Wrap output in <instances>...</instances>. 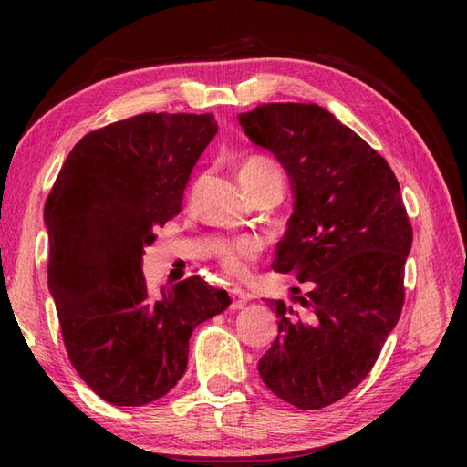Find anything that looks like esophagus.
Returning <instances> with one entry per match:
<instances>
[{
  "mask_svg": "<svg viewBox=\"0 0 467 467\" xmlns=\"http://www.w3.org/2000/svg\"><path fill=\"white\" fill-rule=\"evenodd\" d=\"M251 301V295L244 293L243 289H233L231 291V306L233 309H243V306Z\"/></svg>",
  "mask_w": 467,
  "mask_h": 467,
  "instance_id": "34e87169",
  "label": "esophagus"
}]
</instances>
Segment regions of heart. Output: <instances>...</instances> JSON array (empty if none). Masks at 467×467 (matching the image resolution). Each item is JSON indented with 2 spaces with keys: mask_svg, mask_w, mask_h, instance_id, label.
<instances>
[{
  "mask_svg": "<svg viewBox=\"0 0 467 467\" xmlns=\"http://www.w3.org/2000/svg\"><path fill=\"white\" fill-rule=\"evenodd\" d=\"M241 181L246 191H249V188L261 184L265 181L283 182V172L273 158L263 156V154H253L243 162ZM259 254H261V243L244 236V239L226 241L218 246L216 259H218V266H221L224 275L231 276V279L241 281L249 275V266L251 263L259 259Z\"/></svg>",
  "mask_w": 467,
  "mask_h": 467,
  "instance_id": "obj_1",
  "label": "heart"
}]
</instances>
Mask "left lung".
I'll use <instances>...</instances> for the list:
<instances>
[{
    "label": "left lung",
    "instance_id": "8db88e82",
    "mask_svg": "<svg viewBox=\"0 0 467 467\" xmlns=\"http://www.w3.org/2000/svg\"><path fill=\"white\" fill-rule=\"evenodd\" d=\"M239 122L291 178L295 211L273 269L309 289L296 296L303 313L269 301L279 335L259 373L276 398L321 410L369 375L398 325L413 228L385 158L325 108L261 104Z\"/></svg>",
    "mask_w": 467,
    "mask_h": 467
}]
</instances>
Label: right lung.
<instances>
[{
	"instance_id": "obj_1",
	"label": "right lung",
	"mask_w": 467,
	"mask_h": 467,
	"mask_svg": "<svg viewBox=\"0 0 467 467\" xmlns=\"http://www.w3.org/2000/svg\"><path fill=\"white\" fill-rule=\"evenodd\" d=\"M213 114L146 112L88 132L46 201L47 286L74 369L112 405L161 400L186 371L196 325L231 296L188 276L148 291L142 254L181 213Z\"/></svg>"
}]
</instances>
